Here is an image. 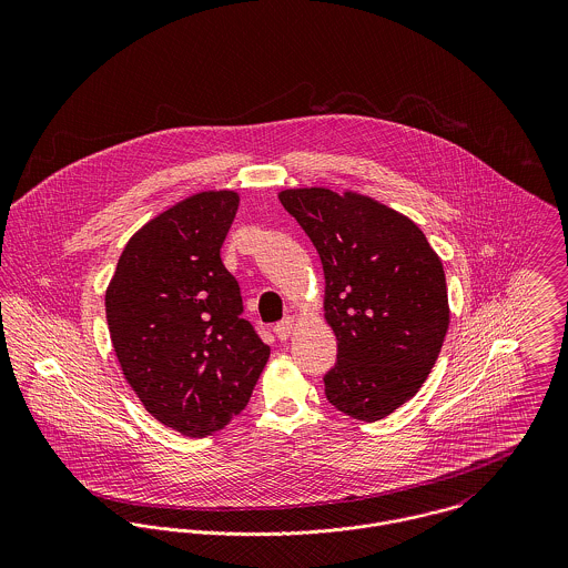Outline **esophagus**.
<instances>
[{
  "mask_svg": "<svg viewBox=\"0 0 568 568\" xmlns=\"http://www.w3.org/2000/svg\"><path fill=\"white\" fill-rule=\"evenodd\" d=\"M293 327H295V320L293 317H286V320H282L280 324H275V334H277V338L280 341H286L288 336H291V332H293Z\"/></svg>",
  "mask_w": 568,
  "mask_h": 568,
  "instance_id": "obj_1",
  "label": "esophagus"
}]
</instances>
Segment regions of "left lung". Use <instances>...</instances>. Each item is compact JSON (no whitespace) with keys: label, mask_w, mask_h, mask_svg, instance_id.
I'll return each mask as SVG.
<instances>
[{"label":"left lung","mask_w":568,"mask_h":568,"mask_svg":"<svg viewBox=\"0 0 568 568\" xmlns=\"http://www.w3.org/2000/svg\"><path fill=\"white\" fill-rule=\"evenodd\" d=\"M280 201L324 264V317L336 334L325 398L354 419H383L439 356L450 324L442 260L410 219L358 192L293 187Z\"/></svg>","instance_id":"8db88e82"}]
</instances>
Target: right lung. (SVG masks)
Listing matches in <instances>:
<instances>
[{"label":"right lung","mask_w":568,"mask_h":568,"mask_svg":"<svg viewBox=\"0 0 568 568\" xmlns=\"http://www.w3.org/2000/svg\"><path fill=\"white\" fill-rule=\"evenodd\" d=\"M239 203L234 190H210L149 221L104 295L124 378L155 419L187 437L239 415L271 354L241 317V286L221 260Z\"/></svg>","instance_id":"obj_1"}]
</instances>
